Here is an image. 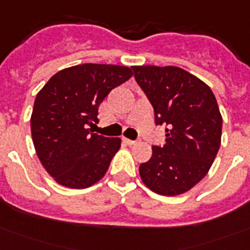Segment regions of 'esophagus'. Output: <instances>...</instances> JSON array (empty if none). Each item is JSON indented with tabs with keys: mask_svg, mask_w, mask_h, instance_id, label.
I'll list each match as a JSON object with an SVG mask.
<instances>
[{
	"mask_svg": "<svg viewBox=\"0 0 250 250\" xmlns=\"http://www.w3.org/2000/svg\"><path fill=\"white\" fill-rule=\"evenodd\" d=\"M124 141L127 144V145H136L137 141H134V140H129V138H124Z\"/></svg>",
	"mask_w": 250,
	"mask_h": 250,
	"instance_id": "1",
	"label": "esophagus"
}]
</instances>
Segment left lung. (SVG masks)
Wrapping results in <instances>:
<instances>
[{"label":"left lung","mask_w":250,"mask_h":250,"mask_svg":"<svg viewBox=\"0 0 250 250\" xmlns=\"http://www.w3.org/2000/svg\"><path fill=\"white\" fill-rule=\"evenodd\" d=\"M134 78L165 125L163 146H153L140 176L150 190L178 196L207 176L221 145L222 117L212 89L177 66H132Z\"/></svg>","instance_id":"1"}]
</instances>
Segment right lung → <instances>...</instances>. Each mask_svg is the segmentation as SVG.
Segmentation results:
<instances>
[{
    "label": "right lung",
    "instance_id": "1",
    "mask_svg": "<svg viewBox=\"0 0 250 250\" xmlns=\"http://www.w3.org/2000/svg\"><path fill=\"white\" fill-rule=\"evenodd\" d=\"M133 76L130 67L83 63L56 73L38 92L30 126L42 167L60 185L92 187L105 176L121 146L118 137L92 133L98 106Z\"/></svg>",
    "mask_w": 250,
    "mask_h": 250
}]
</instances>
